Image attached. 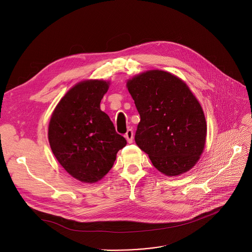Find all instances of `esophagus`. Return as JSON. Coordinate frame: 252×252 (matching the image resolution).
Here are the masks:
<instances>
[{
    "mask_svg": "<svg viewBox=\"0 0 252 252\" xmlns=\"http://www.w3.org/2000/svg\"><path fill=\"white\" fill-rule=\"evenodd\" d=\"M125 138L127 140L128 143H132L133 142V138H134V134H133V130L132 129H128V131L125 134Z\"/></svg>",
    "mask_w": 252,
    "mask_h": 252,
    "instance_id": "1",
    "label": "esophagus"
}]
</instances>
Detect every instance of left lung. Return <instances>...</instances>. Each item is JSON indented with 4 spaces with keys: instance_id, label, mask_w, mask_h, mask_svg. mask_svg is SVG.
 Returning <instances> with one entry per match:
<instances>
[{
    "instance_id": "left-lung-1",
    "label": "left lung",
    "mask_w": 252,
    "mask_h": 252,
    "mask_svg": "<svg viewBox=\"0 0 252 252\" xmlns=\"http://www.w3.org/2000/svg\"><path fill=\"white\" fill-rule=\"evenodd\" d=\"M141 121L135 141L154 166L166 176L193 167L205 145L203 110L187 84L162 70H150L128 80Z\"/></svg>"
}]
</instances>
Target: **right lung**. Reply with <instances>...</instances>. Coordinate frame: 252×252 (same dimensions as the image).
Listing matches in <instances>:
<instances>
[{"label":"right lung","mask_w":252,"mask_h":252,"mask_svg":"<svg viewBox=\"0 0 252 252\" xmlns=\"http://www.w3.org/2000/svg\"><path fill=\"white\" fill-rule=\"evenodd\" d=\"M108 82L88 80L75 85L61 99L49 124V142L58 161L72 177L95 183L113 166L127 142L116 133L99 103Z\"/></svg>","instance_id":"obj_1"}]
</instances>
